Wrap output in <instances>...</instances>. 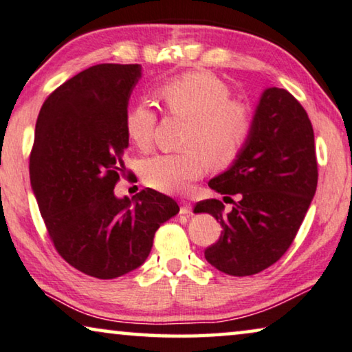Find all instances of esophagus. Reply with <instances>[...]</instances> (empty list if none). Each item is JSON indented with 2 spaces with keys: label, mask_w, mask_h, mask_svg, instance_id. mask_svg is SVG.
<instances>
[{
  "label": "esophagus",
  "mask_w": 352,
  "mask_h": 352,
  "mask_svg": "<svg viewBox=\"0 0 352 352\" xmlns=\"http://www.w3.org/2000/svg\"><path fill=\"white\" fill-rule=\"evenodd\" d=\"M191 212H192V207H191V204H188V202H185L183 201L182 204H180V214H191Z\"/></svg>",
  "instance_id": "1"
}]
</instances>
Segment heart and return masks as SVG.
Segmentation results:
<instances>
[{"label":"heart","mask_w":352,"mask_h":352,"mask_svg":"<svg viewBox=\"0 0 352 352\" xmlns=\"http://www.w3.org/2000/svg\"><path fill=\"white\" fill-rule=\"evenodd\" d=\"M167 109L190 120L182 153H164L148 158L142 166L146 185L162 192H183L204 175L207 164L226 167L237 158L251 129L250 110L230 101L229 87L210 72H188L160 88ZM156 115L148 104L131 107L124 118L128 139L139 150L153 142Z\"/></svg>","instance_id":"1"}]
</instances>
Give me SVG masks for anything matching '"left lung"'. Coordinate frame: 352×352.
Listing matches in <instances>:
<instances>
[{"instance_id":"1","label":"left lung","mask_w":352,"mask_h":352,"mask_svg":"<svg viewBox=\"0 0 352 352\" xmlns=\"http://www.w3.org/2000/svg\"><path fill=\"white\" fill-rule=\"evenodd\" d=\"M208 186L239 196L228 213L218 199L194 207V213L212 214L223 228L218 242L206 250L210 264L232 276L275 264L291 246L318 186L313 126L289 91H262L243 148Z\"/></svg>"}]
</instances>
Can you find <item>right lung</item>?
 Returning <instances> with one entry per match:
<instances>
[{"instance_id": "obj_1", "label": "right lung", "mask_w": 352, "mask_h": 352, "mask_svg": "<svg viewBox=\"0 0 352 352\" xmlns=\"http://www.w3.org/2000/svg\"><path fill=\"white\" fill-rule=\"evenodd\" d=\"M140 65H96L42 104L30 156L31 190L56 251L82 274L112 280L148 258L174 199L145 188L117 197L129 139L124 129Z\"/></svg>"}]
</instances>
